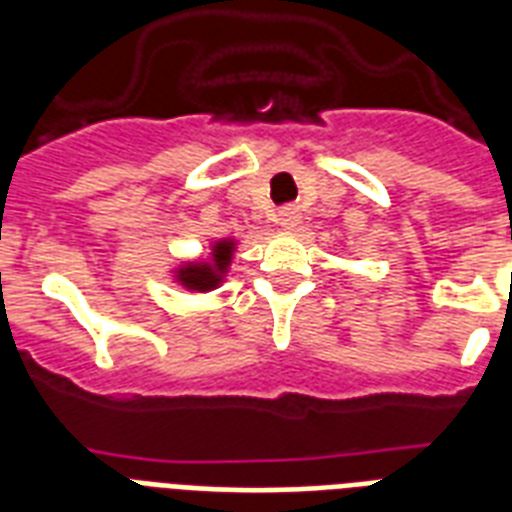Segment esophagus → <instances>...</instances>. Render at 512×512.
I'll return each mask as SVG.
<instances>
[{
  "label": "esophagus",
  "instance_id": "obj_1",
  "mask_svg": "<svg viewBox=\"0 0 512 512\" xmlns=\"http://www.w3.org/2000/svg\"><path fill=\"white\" fill-rule=\"evenodd\" d=\"M297 223H300V212H297L295 207L281 209V212H279V225H281V228H287V231H292V228H295Z\"/></svg>",
  "mask_w": 512,
  "mask_h": 512
}]
</instances>
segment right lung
Listing matches in <instances>:
<instances>
[{
    "label": "right lung",
    "mask_w": 512,
    "mask_h": 512,
    "mask_svg": "<svg viewBox=\"0 0 512 512\" xmlns=\"http://www.w3.org/2000/svg\"><path fill=\"white\" fill-rule=\"evenodd\" d=\"M236 239H215L209 244V255L199 260H183L172 271L175 284H180L188 292H212L225 281L228 268L233 263V252H236Z\"/></svg>",
    "instance_id": "obj_1"
}]
</instances>
